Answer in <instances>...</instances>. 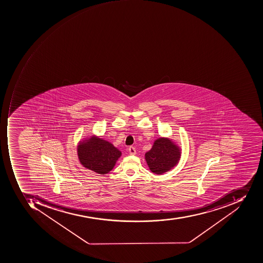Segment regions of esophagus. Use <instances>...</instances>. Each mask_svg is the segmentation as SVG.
Masks as SVG:
<instances>
[{"label":"esophagus","mask_w":263,"mask_h":263,"mask_svg":"<svg viewBox=\"0 0 263 263\" xmlns=\"http://www.w3.org/2000/svg\"><path fill=\"white\" fill-rule=\"evenodd\" d=\"M129 153L130 155H135L136 154V149L133 146H130L129 148Z\"/></svg>","instance_id":"obj_1"}]
</instances>
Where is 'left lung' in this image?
Segmentation results:
<instances>
[{"mask_svg":"<svg viewBox=\"0 0 263 263\" xmlns=\"http://www.w3.org/2000/svg\"><path fill=\"white\" fill-rule=\"evenodd\" d=\"M181 158V149L175 142L167 138L155 140L145 158L151 172L162 174L174 168Z\"/></svg>","mask_w":263,"mask_h":263,"instance_id":"1","label":"left lung"}]
</instances>
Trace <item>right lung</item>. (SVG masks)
Returning a JSON list of instances; mask_svg holds the SVG:
<instances>
[{"instance_id":"obj_1","label":"right lung","mask_w":263,"mask_h":263,"mask_svg":"<svg viewBox=\"0 0 263 263\" xmlns=\"http://www.w3.org/2000/svg\"><path fill=\"white\" fill-rule=\"evenodd\" d=\"M78 155L85 168L99 174L112 171L122 152L109 141L96 136L80 141Z\"/></svg>"}]
</instances>
